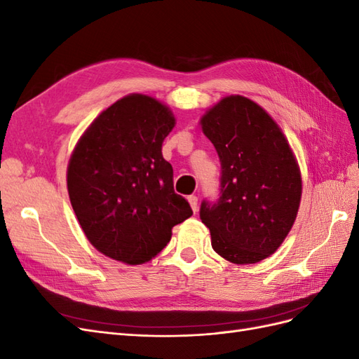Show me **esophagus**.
<instances>
[{"instance_id":"obj_1","label":"esophagus","mask_w":359,"mask_h":359,"mask_svg":"<svg viewBox=\"0 0 359 359\" xmlns=\"http://www.w3.org/2000/svg\"><path fill=\"white\" fill-rule=\"evenodd\" d=\"M189 203L191 206L193 212H196L198 211V198L196 196H189Z\"/></svg>"}]
</instances>
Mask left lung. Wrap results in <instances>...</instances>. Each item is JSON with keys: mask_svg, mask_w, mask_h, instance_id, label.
Masks as SVG:
<instances>
[{"mask_svg": "<svg viewBox=\"0 0 359 359\" xmlns=\"http://www.w3.org/2000/svg\"><path fill=\"white\" fill-rule=\"evenodd\" d=\"M201 126L222 165L220 198L201 205L211 245L232 264L260 262L295 223L302 193L297 158L274 119L247 97H224Z\"/></svg>", "mask_w": 359, "mask_h": 359, "instance_id": "obj_1", "label": "left lung"}]
</instances>
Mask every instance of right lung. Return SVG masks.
I'll list each match as a JSON object with an SVG mask.
<instances>
[{
    "mask_svg": "<svg viewBox=\"0 0 359 359\" xmlns=\"http://www.w3.org/2000/svg\"><path fill=\"white\" fill-rule=\"evenodd\" d=\"M175 116L154 97L130 94L97 116L76 144L67 189L88 241L104 256L140 265L168 245L193 214L173 191L161 145Z\"/></svg>",
    "mask_w": 359,
    "mask_h": 359,
    "instance_id": "1",
    "label": "right lung"
}]
</instances>
